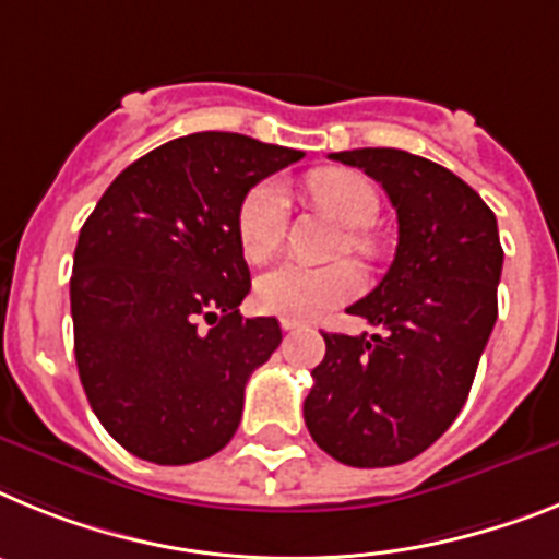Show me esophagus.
<instances>
[{
	"mask_svg": "<svg viewBox=\"0 0 559 559\" xmlns=\"http://www.w3.org/2000/svg\"><path fill=\"white\" fill-rule=\"evenodd\" d=\"M281 329H284V332H293V329H298V320L281 318Z\"/></svg>",
	"mask_w": 559,
	"mask_h": 559,
	"instance_id": "34e87169",
	"label": "esophagus"
}]
</instances>
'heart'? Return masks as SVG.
Listing matches in <instances>:
<instances>
[{
  "label": "heart",
  "instance_id": "1",
  "mask_svg": "<svg viewBox=\"0 0 559 559\" xmlns=\"http://www.w3.org/2000/svg\"><path fill=\"white\" fill-rule=\"evenodd\" d=\"M309 197L334 213L343 225L368 227L380 213V197L360 174L346 168H323L307 179ZM286 233V191L275 179H261L236 207V239L245 259L266 261L281 247ZM352 247L371 250L362 233H352ZM362 273L354 264L307 266L286 261L264 273L255 284V304L264 312L293 320H314L360 295Z\"/></svg>",
  "mask_w": 559,
  "mask_h": 559
}]
</instances>
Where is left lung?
<instances>
[{
  "mask_svg": "<svg viewBox=\"0 0 559 559\" xmlns=\"http://www.w3.org/2000/svg\"><path fill=\"white\" fill-rule=\"evenodd\" d=\"M332 159L377 179L400 241L385 278L348 307L380 334H329L304 402L309 433L348 467H394L439 439L467 402L498 318V222L444 165L400 148Z\"/></svg>",
  "mask_w": 559,
  "mask_h": 559,
  "instance_id": "obj_1",
  "label": "left lung"
}]
</instances>
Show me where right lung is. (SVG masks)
Instances as JSON below:
<instances>
[{
  "instance_id": "obj_1",
  "label": "right lung",
  "mask_w": 559,
  "mask_h": 559,
  "mask_svg": "<svg viewBox=\"0 0 559 559\" xmlns=\"http://www.w3.org/2000/svg\"><path fill=\"white\" fill-rule=\"evenodd\" d=\"M300 157L233 132L177 138L120 171L81 227L78 377L106 433L138 459L193 464L236 433L250 373L281 346L278 320L239 314L250 270L236 207Z\"/></svg>"
}]
</instances>
